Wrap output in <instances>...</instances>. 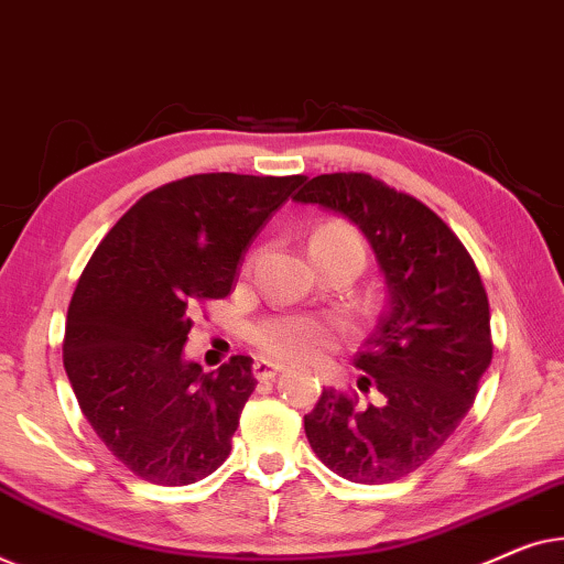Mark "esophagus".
Masks as SVG:
<instances>
[{"instance_id":"1","label":"esophagus","mask_w":564,"mask_h":564,"mask_svg":"<svg viewBox=\"0 0 564 564\" xmlns=\"http://www.w3.org/2000/svg\"><path fill=\"white\" fill-rule=\"evenodd\" d=\"M283 370H285V365L271 362V360H258L256 365H252V372H256L258 380H273L275 376H281Z\"/></svg>"}]
</instances>
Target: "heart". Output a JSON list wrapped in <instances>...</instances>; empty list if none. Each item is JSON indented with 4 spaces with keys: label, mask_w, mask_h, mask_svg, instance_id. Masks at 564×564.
Listing matches in <instances>:
<instances>
[{
    "label": "heart",
    "mask_w": 564,
    "mask_h": 564,
    "mask_svg": "<svg viewBox=\"0 0 564 564\" xmlns=\"http://www.w3.org/2000/svg\"><path fill=\"white\" fill-rule=\"evenodd\" d=\"M312 245H343L362 256V240L345 221H327L312 235ZM252 345L265 358L281 362H306L319 358L337 343L335 324L308 314H275L250 329Z\"/></svg>",
    "instance_id": "heart-1"
}]
</instances>
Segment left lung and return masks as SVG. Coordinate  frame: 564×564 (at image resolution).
Listing matches in <instances>:
<instances>
[{"mask_svg": "<svg viewBox=\"0 0 564 564\" xmlns=\"http://www.w3.org/2000/svg\"><path fill=\"white\" fill-rule=\"evenodd\" d=\"M343 214L365 235L388 304L355 368V393L324 388L304 416L316 457L339 478L380 486L406 478L470 411L494 358L488 293L470 252L430 206L368 173H324L293 196Z\"/></svg>", "mask_w": 564, "mask_h": 564, "instance_id": "1", "label": "left lung"}]
</instances>
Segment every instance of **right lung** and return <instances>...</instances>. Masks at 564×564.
I'll return each instance as SVG.
<instances>
[{"label":"right lung","instance_id":"add662e5","mask_svg":"<svg viewBox=\"0 0 564 564\" xmlns=\"http://www.w3.org/2000/svg\"><path fill=\"white\" fill-rule=\"evenodd\" d=\"M304 176L199 173L142 196L109 229L74 291L63 365L86 422L142 480L188 486L232 449L252 358L204 372L184 358L196 308L232 291L237 265Z\"/></svg>","mask_w":564,"mask_h":564}]
</instances>
